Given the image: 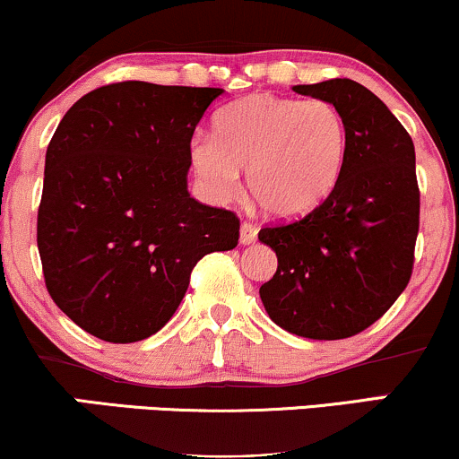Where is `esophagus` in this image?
<instances>
[{
	"instance_id": "esophagus-1",
	"label": "esophagus",
	"mask_w": 459,
	"mask_h": 459,
	"mask_svg": "<svg viewBox=\"0 0 459 459\" xmlns=\"http://www.w3.org/2000/svg\"><path fill=\"white\" fill-rule=\"evenodd\" d=\"M256 237H258V229L254 224L244 222V224L239 226V241H241V246L254 244V241H256Z\"/></svg>"
}]
</instances>
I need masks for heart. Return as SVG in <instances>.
<instances>
[{"instance_id": "1", "label": "heart", "mask_w": 459, "mask_h": 459, "mask_svg": "<svg viewBox=\"0 0 459 459\" xmlns=\"http://www.w3.org/2000/svg\"><path fill=\"white\" fill-rule=\"evenodd\" d=\"M349 160V126L335 104L250 93L220 110L213 139L190 145L207 192L229 201L241 187L275 218L312 212L331 195Z\"/></svg>"}]
</instances>
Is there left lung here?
Segmentation results:
<instances>
[{
  "label": "left lung",
  "instance_id": "obj_1",
  "mask_svg": "<svg viewBox=\"0 0 459 459\" xmlns=\"http://www.w3.org/2000/svg\"><path fill=\"white\" fill-rule=\"evenodd\" d=\"M327 100L349 126L338 186L290 224L261 229L278 256L261 286L269 318L289 333L342 340L377 323L406 289L419 233L415 145L387 104L351 79L292 85Z\"/></svg>",
  "mask_w": 459,
  "mask_h": 459
}]
</instances>
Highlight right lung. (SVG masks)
Segmentation results:
<instances>
[{"mask_svg":"<svg viewBox=\"0 0 459 459\" xmlns=\"http://www.w3.org/2000/svg\"><path fill=\"white\" fill-rule=\"evenodd\" d=\"M220 87L126 81L72 104L44 160L38 252L48 295L87 333H158L195 264L233 250L239 220L187 192L190 141Z\"/></svg>","mask_w":459,"mask_h":459,"instance_id":"add662e5","label":"right lung"}]
</instances>
